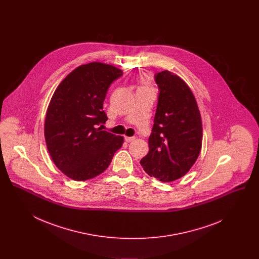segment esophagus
<instances>
[{"label":"esophagus","mask_w":259,"mask_h":259,"mask_svg":"<svg viewBox=\"0 0 259 259\" xmlns=\"http://www.w3.org/2000/svg\"><path fill=\"white\" fill-rule=\"evenodd\" d=\"M124 140L127 142V143H130V142H133L135 140V137H125Z\"/></svg>","instance_id":"1"}]
</instances>
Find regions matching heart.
<instances>
[{
    "mask_svg": "<svg viewBox=\"0 0 259 259\" xmlns=\"http://www.w3.org/2000/svg\"><path fill=\"white\" fill-rule=\"evenodd\" d=\"M143 81H144V82H146V81H147V79H144V80H143Z\"/></svg>",
    "mask_w": 259,
    "mask_h": 259,
    "instance_id": "b5f03b06",
    "label": "heart"
}]
</instances>
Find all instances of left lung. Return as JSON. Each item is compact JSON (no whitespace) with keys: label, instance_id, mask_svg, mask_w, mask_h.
I'll return each instance as SVG.
<instances>
[{"label":"left lung","instance_id":"obj_1","mask_svg":"<svg viewBox=\"0 0 259 259\" xmlns=\"http://www.w3.org/2000/svg\"><path fill=\"white\" fill-rule=\"evenodd\" d=\"M158 102L148 138L149 151L140 161L150 177L170 183L184 177L199 156L202 120L190 88L169 71L154 74Z\"/></svg>","mask_w":259,"mask_h":259}]
</instances>
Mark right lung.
Returning <instances> with one entry per match:
<instances>
[{
  "label": "right lung",
  "mask_w": 259,
  "mask_h": 259,
  "mask_svg": "<svg viewBox=\"0 0 259 259\" xmlns=\"http://www.w3.org/2000/svg\"><path fill=\"white\" fill-rule=\"evenodd\" d=\"M122 74L100 62L79 66L51 98L45 122L47 146L58 169L74 181L102 174L122 147L123 137L101 129L108 120L103 110L108 89Z\"/></svg>",
  "instance_id": "add662e5"
}]
</instances>
